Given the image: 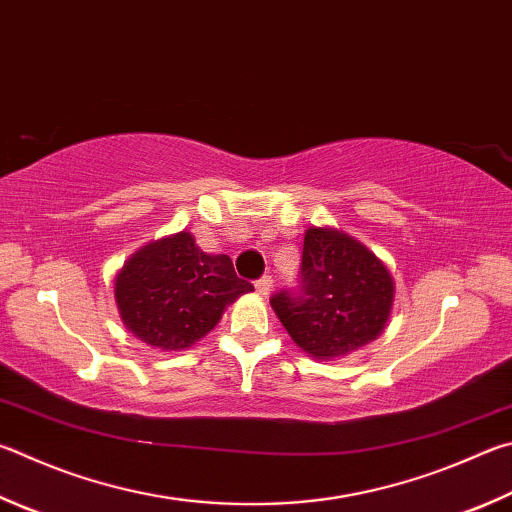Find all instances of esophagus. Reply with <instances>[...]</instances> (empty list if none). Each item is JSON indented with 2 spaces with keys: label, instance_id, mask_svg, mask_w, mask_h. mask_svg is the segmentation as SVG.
Here are the masks:
<instances>
[{
  "label": "esophagus",
  "instance_id": "obj_1",
  "mask_svg": "<svg viewBox=\"0 0 512 512\" xmlns=\"http://www.w3.org/2000/svg\"><path fill=\"white\" fill-rule=\"evenodd\" d=\"M255 288H257V293H259V295L266 297L268 293H271V288H273V277H271V275L259 277V280L255 282Z\"/></svg>",
  "mask_w": 512,
  "mask_h": 512
}]
</instances>
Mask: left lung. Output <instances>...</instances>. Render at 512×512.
I'll use <instances>...</instances> for the list:
<instances>
[{
    "instance_id": "left-lung-1",
    "label": "left lung",
    "mask_w": 512,
    "mask_h": 512,
    "mask_svg": "<svg viewBox=\"0 0 512 512\" xmlns=\"http://www.w3.org/2000/svg\"><path fill=\"white\" fill-rule=\"evenodd\" d=\"M392 304L387 266L358 239L333 228L306 230L300 286L271 297L288 336L318 360L347 356L376 340Z\"/></svg>"
}]
</instances>
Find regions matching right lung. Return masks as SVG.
<instances>
[{
    "mask_svg": "<svg viewBox=\"0 0 512 512\" xmlns=\"http://www.w3.org/2000/svg\"><path fill=\"white\" fill-rule=\"evenodd\" d=\"M253 284L239 280L228 255H208L190 232H176L127 259L114 284L120 320L145 345L192 347Z\"/></svg>",
    "mask_w": 512,
    "mask_h": 512,
    "instance_id": "1",
    "label": "right lung"
}]
</instances>
